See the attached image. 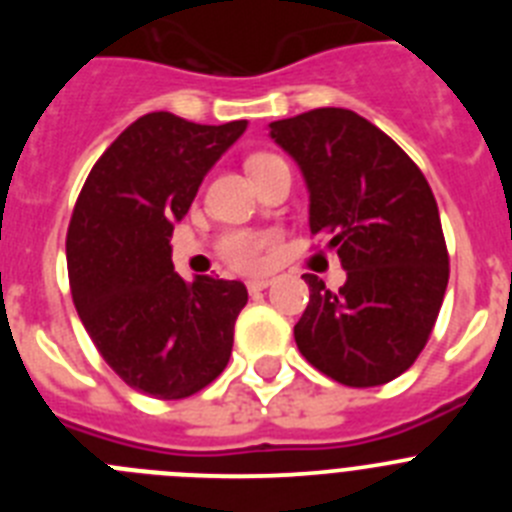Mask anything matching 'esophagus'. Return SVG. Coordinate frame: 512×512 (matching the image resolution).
<instances>
[{
    "label": "esophagus",
    "instance_id": "obj_1",
    "mask_svg": "<svg viewBox=\"0 0 512 512\" xmlns=\"http://www.w3.org/2000/svg\"><path fill=\"white\" fill-rule=\"evenodd\" d=\"M266 287H271V279H266V277L251 279V282H248V292H253V295H256V292H264Z\"/></svg>",
    "mask_w": 512,
    "mask_h": 512
}]
</instances>
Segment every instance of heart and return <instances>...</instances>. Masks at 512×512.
<instances>
[{
    "instance_id": "b5f03b06",
    "label": "heart",
    "mask_w": 512,
    "mask_h": 512,
    "mask_svg": "<svg viewBox=\"0 0 512 512\" xmlns=\"http://www.w3.org/2000/svg\"><path fill=\"white\" fill-rule=\"evenodd\" d=\"M266 161H277V156H269V153H261L251 161V166L266 164ZM277 238L271 233H253V230H230L223 235L220 241V253L228 264H233L235 269L243 271H256L261 266H266L269 261V253L274 248Z\"/></svg>"
}]
</instances>
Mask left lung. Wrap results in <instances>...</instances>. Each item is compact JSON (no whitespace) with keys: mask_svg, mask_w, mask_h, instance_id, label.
Wrapping results in <instances>:
<instances>
[{"mask_svg":"<svg viewBox=\"0 0 512 512\" xmlns=\"http://www.w3.org/2000/svg\"><path fill=\"white\" fill-rule=\"evenodd\" d=\"M269 128L305 176L310 233L346 269L338 292L305 274L297 348L346 387L392 382L428 343L449 284L436 197L413 158L356 112L320 107Z\"/></svg>","mask_w":512,"mask_h":512,"instance_id":"left-lung-1","label":"left lung"}]
</instances>
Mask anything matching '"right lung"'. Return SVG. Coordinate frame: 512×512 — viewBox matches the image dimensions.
Instances as JSON below:
<instances>
[{
    "label": "right lung",
    "mask_w": 512,
    "mask_h": 512,
    "mask_svg": "<svg viewBox=\"0 0 512 512\" xmlns=\"http://www.w3.org/2000/svg\"><path fill=\"white\" fill-rule=\"evenodd\" d=\"M246 125H197L171 112L138 117L99 156L76 200L66 235L76 312L112 372L143 395L184 400L228 366L246 287L184 282L169 238Z\"/></svg>",
    "instance_id": "right-lung-1"
}]
</instances>
